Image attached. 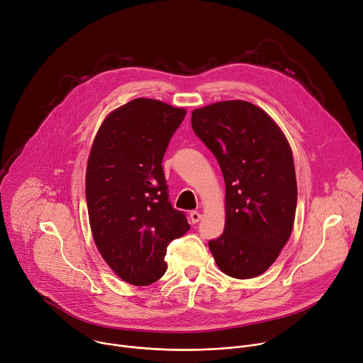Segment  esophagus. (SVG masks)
Masks as SVG:
<instances>
[{
  "mask_svg": "<svg viewBox=\"0 0 363 363\" xmlns=\"http://www.w3.org/2000/svg\"><path fill=\"white\" fill-rule=\"evenodd\" d=\"M189 218H191V223H192V224H196V223H199V220H201V214H199L198 211H192V213L189 214Z\"/></svg>",
  "mask_w": 363,
  "mask_h": 363,
  "instance_id": "34e87169",
  "label": "esophagus"
}]
</instances>
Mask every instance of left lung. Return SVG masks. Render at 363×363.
<instances>
[{"instance_id":"left-lung-1","label":"left lung","mask_w":363,"mask_h":363,"mask_svg":"<svg viewBox=\"0 0 363 363\" xmlns=\"http://www.w3.org/2000/svg\"><path fill=\"white\" fill-rule=\"evenodd\" d=\"M191 125L225 182L224 233L208 241L217 266L235 279L260 276L293 230L297 184L290 145L263 109L244 100L195 109Z\"/></svg>"}]
</instances>
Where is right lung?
Wrapping results in <instances>:
<instances>
[{
  "mask_svg": "<svg viewBox=\"0 0 363 363\" xmlns=\"http://www.w3.org/2000/svg\"><path fill=\"white\" fill-rule=\"evenodd\" d=\"M185 109L139 97L113 111L97 130L86 171L93 240L109 267L133 286L167 272V247L189 224L169 202L162 160Z\"/></svg>",
  "mask_w": 363,
  "mask_h": 363,
  "instance_id": "1",
  "label": "right lung"
}]
</instances>
